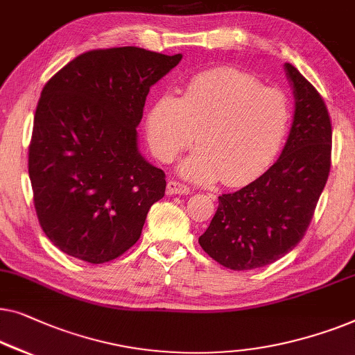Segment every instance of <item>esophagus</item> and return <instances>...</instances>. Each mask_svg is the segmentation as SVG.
Listing matches in <instances>:
<instances>
[{"instance_id": "obj_1", "label": "esophagus", "mask_w": 355, "mask_h": 355, "mask_svg": "<svg viewBox=\"0 0 355 355\" xmlns=\"http://www.w3.org/2000/svg\"><path fill=\"white\" fill-rule=\"evenodd\" d=\"M189 188L187 184L177 182V180H171L167 182V194L168 196H173V194H188Z\"/></svg>"}]
</instances>
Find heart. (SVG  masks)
Masks as SVG:
<instances>
[{
    "label": "heart",
    "instance_id": "1",
    "mask_svg": "<svg viewBox=\"0 0 355 355\" xmlns=\"http://www.w3.org/2000/svg\"><path fill=\"white\" fill-rule=\"evenodd\" d=\"M289 121L284 93L262 87L251 73L220 67L194 76L182 98L161 94L146 116V137L162 162H172L196 138L199 149L180 164V173L196 183L222 178L236 187L270 166Z\"/></svg>",
    "mask_w": 355,
    "mask_h": 355
}]
</instances>
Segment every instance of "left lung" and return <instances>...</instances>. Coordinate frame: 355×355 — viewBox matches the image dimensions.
<instances>
[{
    "instance_id": "left-lung-1",
    "label": "left lung",
    "mask_w": 355,
    "mask_h": 355,
    "mask_svg": "<svg viewBox=\"0 0 355 355\" xmlns=\"http://www.w3.org/2000/svg\"><path fill=\"white\" fill-rule=\"evenodd\" d=\"M294 94L288 139L277 162L252 183L218 196L199 244L232 270L266 267L296 248L312 220L331 164V122L315 88L284 64Z\"/></svg>"
}]
</instances>
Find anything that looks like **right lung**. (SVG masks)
Segmentation results:
<instances>
[{
    "label": "right lung",
    "mask_w": 355,
    "mask_h": 355,
    "mask_svg": "<svg viewBox=\"0 0 355 355\" xmlns=\"http://www.w3.org/2000/svg\"><path fill=\"white\" fill-rule=\"evenodd\" d=\"M137 46L77 56L44 85L28 175L43 232L89 263L112 261L141 236L166 173L141 156L137 127L149 88L182 61Z\"/></svg>",
    "instance_id": "1"
}]
</instances>
